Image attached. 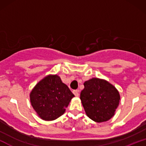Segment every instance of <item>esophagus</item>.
<instances>
[{
	"label": "esophagus",
	"mask_w": 146,
	"mask_h": 146,
	"mask_svg": "<svg viewBox=\"0 0 146 146\" xmlns=\"http://www.w3.org/2000/svg\"><path fill=\"white\" fill-rule=\"evenodd\" d=\"M73 94L75 95V96L78 97L79 95V90H74L73 91Z\"/></svg>",
	"instance_id": "obj_1"
}]
</instances>
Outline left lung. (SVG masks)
Returning <instances> with one entry per match:
<instances>
[{
	"label": "left lung",
	"instance_id": "left-lung-1",
	"mask_svg": "<svg viewBox=\"0 0 146 146\" xmlns=\"http://www.w3.org/2000/svg\"><path fill=\"white\" fill-rule=\"evenodd\" d=\"M84 85L80 100L87 116L98 123L108 121L119 104L118 90L108 81L97 78L86 81Z\"/></svg>",
	"mask_w": 146,
	"mask_h": 146
}]
</instances>
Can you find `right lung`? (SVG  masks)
I'll return each mask as SVG.
<instances>
[{"mask_svg": "<svg viewBox=\"0 0 146 146\" xmlns=\"http://www.w3.org/2000/svg\"><path fill=\"white\" fill-rule=\"evenodd\" d=\"M33 108L42 119L53 121L65 113L75 96L58 75H48L30 93Z\"/></svg>", "mask_w": 146, "mask_h": 146, "instance_id": "add662e5", "label": "right lung"}]
</instances>
